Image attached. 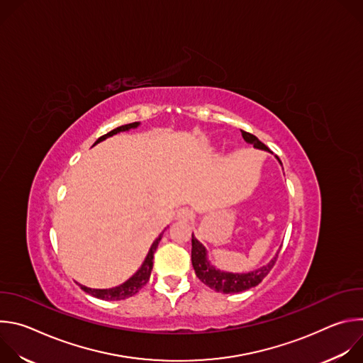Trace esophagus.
Segmentation results:
<instances>
[{
    "label": "esophagus",
    "mask_w": 363,
    "mask_h": 363,
    "mask_svg": "<svg viewBox=\"0 0 363 363\" xmlns=\"http://www.w3.org/2000/svg\"><path fill=\"white\" fill-rule=\"evenodd\" d=\"M192 217H194V213H192L189 208H179V210L177 211V218H178V220L189 221V220H192Z\"/></svg>",
    "instance_id": "34e87169"
}]
</instances>
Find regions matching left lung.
I'll use <instances>...</instances> for the list:
<instances>
[{
	"label": "left lung",
	"mask_w": 363,
	"mask_h": 363,
	"mask_svg": "<svg viewBox=\"0 0 363 363\" xmlns=\"http://www.w3.org/2000/svg\"><path fill=\"white\" fill-rule=\"evenodd\" d=\"M241 135H242L244 140L251 143L254 147L269 150V147L262 140H258L257 136H254V135H251V133H248L245 130H241ZM277 257H279V252L276 254V257L273 258V260L267 266H263L262 269L254 270L251 273H241V274H238V273L221 272V270L213 267L210 264V262L206 260V250H205V247L192 234L191 260H192V267L195 270V274H196V277L203 284H206L210 289H213L216 291H220V293H225V294L240 293V291H245V290H248L251 287H255L257 284H260L263 281V279L274 267Z\"/></svg>",
	"instance_id": "1"
}]
</instances>
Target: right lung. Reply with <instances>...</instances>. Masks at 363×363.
Masks as SVG:
<instances>
[{
	"label": "right lung",
	"instance_id": "add662e5",
	"mask_svg": "<svg viewBox=\"0 0 363 363\" xmlns=\"http://www.w3.org/2000/svg\"><path fill=\"white\" fill-rule=\"evenodd\" d=\"M138 126H139V122L122 125V126H119V128L111 130L109 133L100 136V138L94 142V145L99 143V142H101V140H105V139L109 138V136H113V135L119 133V132H125V130H129V129H135V128H138ZM161 238H162V234H161L157 240H155L153 244L150 245L149 252H147V255H146V258H145L143 264L140 266V269H139L128 281H125L123 284H121V286H118V287H113V289H90V287H86V286H82V284H79V286L82 287V290H84V291L89 293L90 296L97 297V298H101V300H125V298H128V297L135 296V294L149 281L150 272H152V267H153V262H152V260H153V254H155V251H157V247H158Z\"/></svg>",
	"mask_w": 363,
	"mask_h": 363
}]
</instances>
